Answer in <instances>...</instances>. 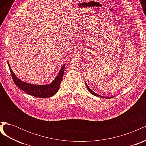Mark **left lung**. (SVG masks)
I'll use <instances>...</instances> for the list:
<instances>
[{
    "label": "left lung",
    "mask_w": 146,
    "mask_h": 146,
    "mask_svg": "<svg viewBox=\"0 0 146 146\" xmlns=\"http://www.w3.org/2000/svg\"><path fill=\"white\" fill-rule=\"evenodd\" d=\"M85 85H86V88H87V89H88V91H89V92H90V93H91L92 95H94V96H97V97H99V98H105V99H110V98H113V97H104V96H100V95H99V94H97L96 93H95V92H94V91H92L90 89V88H89V86H88V85H87L86 82H85Z\"/></svg>",
    "instance_id": "1"
}]
</instances>
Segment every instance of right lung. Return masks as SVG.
Here are the masks:
<instances>
[{
    "label": "right lung",
    "mask_w": 146,
    "mask_h": 146,
    "mask_svg": "<svg viewBox=\"0 0 146 146\" xmlns=\"http://www.w3.org/2000/svg\"><path fill=\"white\" fill-rule=\"evenodd\" d=\"M8 64L11 74L13 80L15 83V85L17 87H19L21 90L25 92L26 93L39 98H50V97L54 96L58 92L60 86V83L63 77L65 68V64H63L60 69L58 76L51 83L48 84V85H38L25 83L21 80L13 72L8 62Z\"/></svg>",
    "instance_id": "1"
}]
</instances>
